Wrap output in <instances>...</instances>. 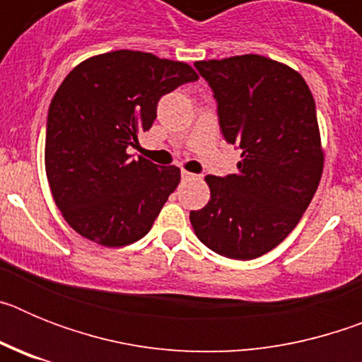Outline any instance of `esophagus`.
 I'll return each instance as SVG.
<instances>
[{
  "label": "esophagus",
  "mask_w": 362,
  "mask_h": 362,
  "mask_svg": "<svg viewBox=\"0 0 362 362\" xmlns=\"http://www.w3.org/2000/svg\"><path fill=\"white\" fill-rule=\"evenodd\" d=\"M181 177H183L185 181H190V179H196L197 175L196 174H190V172H187V170H181Z\"/></svg>",
  "instance_id": "34e87169"
}]
</instances>
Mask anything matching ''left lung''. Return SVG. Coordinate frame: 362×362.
<instances>
[{"mask_svg": "<svg viewBox=\"0 0 362 362\" xmlns=\"http://www.w3.org/2000/svg\"><path fill=\"white\" fill-rule=\"evenodd\" d=\"M217 99L221 132L238 145V174L206 175L210 201L192 210L210 250L255 259L297 226L325 166L315 101L297 70L259 54L196 62Z\"/></svg>", "mask_w": 362, "mask_h": 362, "instance_id": "1", "label": "left lung"}]
</instances>
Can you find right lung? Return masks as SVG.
Wrapping results in <instances>:
<instances>
[{"label":"right lung","mask_w":362,"mask_h":362,"mask_svg":"<svg viewBox=\"0 0 362 362\" xmlns=\"http://www.w3.org/2000/svg\"><path fill=\"white\" fill-rule=\"evenodd\" d=\"M199 78L183 62L114 50L74 66L54 94L45 170L56 206L79 235L116 248L141 239L181 179L127 153L152 127L158 101Z\"/></svg>","instance_id":"obj_1"}]
</instances>
